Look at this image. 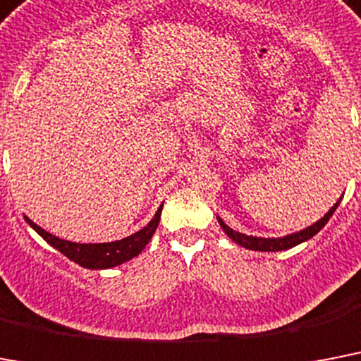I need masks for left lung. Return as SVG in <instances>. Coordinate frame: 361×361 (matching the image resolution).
Here are the masks:
<instances>
[{"mask_svg": "<svg viewBox=\"0 0 361 361\" xmlns=\"http://www.w3.org/2000/svg\"><path fill=\"white\" fill-rule=\"evenodd\" d=\"M341 200V198H339ZM339 200L338 204H334V207H330V211H328L326 215L321 219V221H317L315 224H312V226H307L306 230H300L297 231V233H291V235H286V237H276V239H265V237H254V235H245V233H239V231L231 230L230 226H226L224 224V221L222 219H219V224L222 226V230H224V233H226L228 237H230L231 241H235L237 245H241V247L248 248V250H259V252H278V250H287V248H293L297 247V245H300V243L307 241V239H312L317 231H321L324 228V224H326L328 221H330V216L334 215V211L338 209L339 206Z\"/></svg>", "mask_w": 361, "mask_h": 361, "instance_id": "1", "label": "left lung"}]
</instances>
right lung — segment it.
Instances as JSON below:
<instances>
[{
	"label": "right lung",
	"instance_id": "add662e5",
	"mask_svg": "<svg viewBox=\"0 0 361 361\" xmlns=\"http://www.w3.org/2000/svg\"><path fill=\"white\" fill-rule=\"evenodd\" d=\"M161 209L163 206L157 209V213L154 215L148 224H146L142 230H139L137 233L130 237H124L120 241L113 243H94V245H81V243H72L64 241V239H59V237L51 235L46 230H42L40 226H37L33 221H29L25 216V221L38 235L42 237L44 241H48L54 248H57L61 254L75 262L78 265L85 267V269H111V267L122 265V263L130 262L131 257L139 256L142 248L150 243L154 231L159 226L161 219Z\"/></svg>",
	"mask_w": 361,
	"mask_h": 361
}]
</instances>
